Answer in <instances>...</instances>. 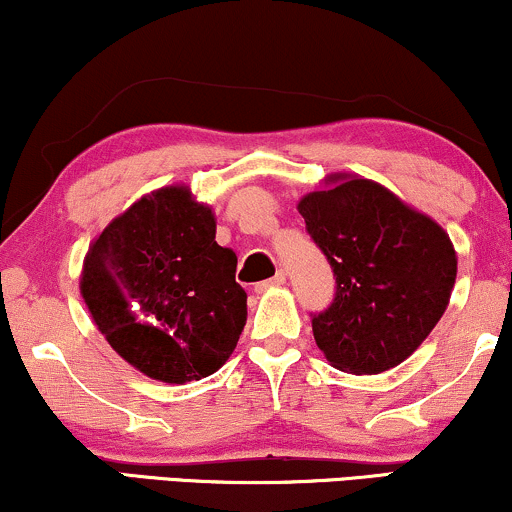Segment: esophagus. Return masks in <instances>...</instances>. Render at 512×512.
Masks as SVG:
<instances>
[{
    "mask_svg": "<svg viewBox=\"0 0 512 512\" xmlns=\"http://www.w3.org/2000/svg\"><path fill=\"white\" fill-rule=\"evenodd\" d=\"M283 283H286V272H276L272 279H267V281H262V283H257L255 286V291L257 293H264V291H269V288H276V286H283Z\"/></svg>",
    "mask_w": 512,
    "mask_h": 512,
    "instance_id": "34e87169",
    "label": "esophagus"
}]
</instances>
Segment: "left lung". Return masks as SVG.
<instances>
[{
    "instance_id": "left-lung-1",
    "label": "left lung",
    "mask_w": 512,
    "mask_h": 512,
    "mask_svg": "<svg viewBox=\"0 0 512 512\" xmlns=\"http://www.w3.org/2000/svg\"><path fill=\"white\" fill-rule=\"evenodd\" d=\"M298 209L336 279L329 307L310 315L319 350L353 374L400 365L446 312L458 272L451 240L365 178L310 193Z\"/></svg>"
}]
</instances>
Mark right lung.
Listing matches in <instances>:
<instances>
[{
  "label": "right lung",
  "mask_w": 512,
  "mask_h": 512,
  "mask_svg": "<svg viewBox=\"0 0 512 512\" xmlns=\"http://www.w3.org/2000/svg\"><path fill=\"white\" fill-rule=\"evenodd\" d=\"M188 188L143 197L85 257L80 293L109 346L147 377L183 384L229 360L248 319L236 252Z\"/></svg>",
  "instance_id": "add662e5"
}]
</instances>
